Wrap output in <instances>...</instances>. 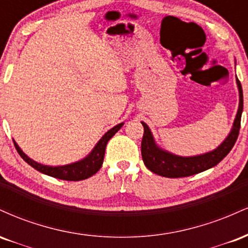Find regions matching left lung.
<instances>
[{"instance_id": "obj_1", "label": "left lung", "mask_w": 248, "mask_h": 248, "mask_svg": "<svg viewBox=\"0 0 248 248\" xmlns=\"http://www.w3.org/2000/svg\"><path fill=\"white\" fill-rule=\"evenodd\" d=\"M237 85L239 90V108L235 115L233 127L227 138L223 141L220 146H218L212 152L202 154L197 156H183L175 155L167 150H163L156 144L149 127L144 122H142L144 134L141 142V154L143 158L144 166L150 171L163 177L177 178V177H187V176L196 175V173L205 171L210 168L217 166L225 156L227 155L234 146L237 141L239 130H240L241 113H243L244 99H243V88H241L240 81L237 78Z\"/></svg>"}]
</instances>
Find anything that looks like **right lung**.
Here are the masks:
<instances>
[{"mask_svg":"<svg viewBox=\"0 0 248 248\" xmlns=\"http://www.w3.org/2000/svg\"><path fill=\"white\" fill-rule=\"evenodd\" d=\"M124 126V122L116 124L109 129L105 134L104 136L99 140L98 143L95 144V147L93 148V150L85 158L82 160L75 162V163L66 164V166H58V167H50V166H44V164L37 163L33 160H31L30 157H28L25 154L22 152L21 148L18 147V144L14 141L17 152H18L21 157L27 162L28 164H30L31 167L35 168L36 170H38L39 172L45 173V175L51 176V177H56L58 179H64V181H82V179H86L91 176H93L94 173L99 171L102 166V162H104V156H105V150H106L107 142L114 136V134L118 132L120 128Z\"/></svg>","mask_w":248,"mask_h":248,"instance_id":"add662e5","label":"right lung"}]
</instances>
